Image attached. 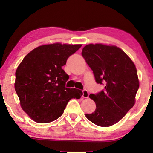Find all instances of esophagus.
Instances as JSON below:
<instances>
[{
	"instance_id": "34e87169",
	"label": "esophagus",
	"mask_w": 153,
	"mask_h": 153,
	"mask_svg": "<svg viewBox=\"0 0 153 153\" xmlns=\"http://www.w3.org/2000/svg\"><path fill=\"white\" fill-rule=\"evenodd\" d=\"M82 93H83L82 97H83V98H87V97H89V93H88V91H87L86 89L83 90Z\"/></svg>"
}]
</instances>
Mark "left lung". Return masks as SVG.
Wrapping results in <instances>:
<instances>
[{
	"label": "left lung",
	"mask_w": 153,
	"mask_h": 153,
	"mask_svg": "<svg viewBox=\"0 0 153 153\" xmlns=\"http://www.w3.org/2000/svg\"><path fill=\"white\" fill-rule=\"evenodd\" d=\"M82 55L93 70L96 82L105 85L100 92L89 95L96 109L85 116L97 126H111L135 105L139 87L136 67L121 48L113 45H87Z\"/></svg>",
	"instance_id": "left-lung-1"
}]
</instances>
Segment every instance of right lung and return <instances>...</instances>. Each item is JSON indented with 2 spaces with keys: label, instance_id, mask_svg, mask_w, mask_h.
I'll list each match as a JSON object with an SVG mask.
<instances>
[{
  "label": "right lung",
  "instance_id": "obj_1",
  "mask_svg": "<svg viewBox=\"0 0 153 153\" xmlns=\"http://www.w3.org/2000/svg\"><path fill=\"white\" fill-rule=\"evenodd\" d=\"M82 45L54 43L35 48L24 57L16 71V92L24 111L41 123L54 121L62 114L71 99L83 93L66 88L68 75L62 68Z\"/></svg>",
  "mask_w": 153,
  "mask_h": 153
}]
</instances>
